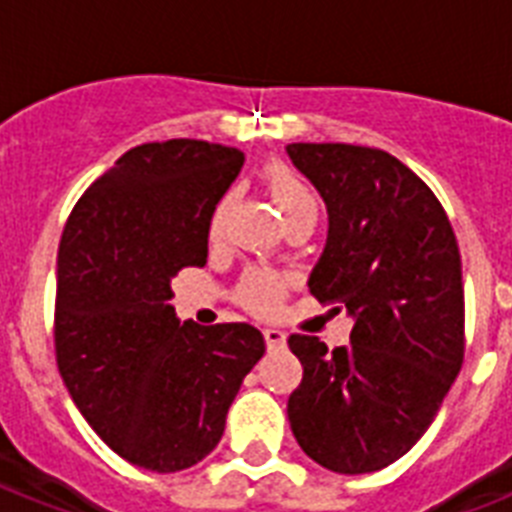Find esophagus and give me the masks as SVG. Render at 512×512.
I'll list each match as a JSON object with an SVG mask.
<instances>
[{
	"instance_id": "34e87169",
	"label": "esophagus",
	"mask_w": 512,
	"mask_h": 512,
	"mask_svg": "<svg viewBox=\"0 0 512 512\" xmlns=\"http://www.w3.org/2000/svg\"><path fill=\"white\" fill-rule=\"evenodd\" d=\"M263 337H265V345H268V348H284V345H287V335H284V332L276 327H265Z\"/></svg>"
}]
</instances>
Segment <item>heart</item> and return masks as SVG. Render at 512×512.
Returning <instances> with one entry per match:
<instances>
[{
  "label": "heart",
  "instance_id": "obj_1",
  "mask_svg": "<svg viewBox=\"0 0 512 512\" xmlns=\"http://www.w3.org/2000/svg\"><path fill=\"white\" fill-rule=\"evenodd\" d=\"M265 185H268V191H271L273 201H276V207L281 209L287 223L303 215H319V204H316L311 185L305 183L295 170H289L287 164H271L265 170ZM233 204H236V191H225L217 199L212 215H209V239L223 236ZM281 292H284V279L271 271H260V268L244 273L239 287H236L239 303L257 313L276 311L281 303Z\"/></svg>",
  "mask_w": 512,
  "mask_h": 512
}]
</instances>
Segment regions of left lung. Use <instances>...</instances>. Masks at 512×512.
<instances>
[{"label":"left lung","mask_w":512,"mask_h":512,"mask_svg":"<svg viewBox=\"0 0 512 512\" xmlns=\"http://www.w3.org/2000/svg\"><path fill=\"white\" fill-rule=\"evenodd\" d=\"M287 154L329 215L308 289L353 319L335 350L289 337L303 364L289 425L321 468L374 473L420 441L460 374V249L441 201L396 156L348 143H292Z\"/></svg>","instance_id":"obj_1"}]
</instances>
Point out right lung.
Returning <instances> with one entry per match:
<instances>
[{
  "instance_id": "obj_1",
  "label": "right lung",
  "mask_w": 512,
  "mask_h": 512,
  "mask_svg": "<svg viewBox=\"0 0 512 512\" xmlns=\"http://www.w3.org/2000/svg\"><path fill=\"white\" fill-rule=\"evenodd\" d=\"M239 148L143 143L82 193L58 249L55 353L90 428L138 468L175 473L223 438L265 340L249 324L177 319L172 279L207 263L209 215Z\"/></svg>"
}]
</instances>
